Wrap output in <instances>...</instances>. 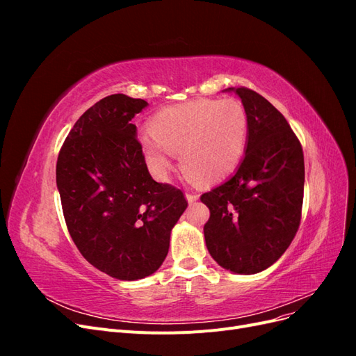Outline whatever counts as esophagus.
I'll list each match as a JSON object with an SVG mask.
<instances>
[{"label":"esophagus","instance_id":"esophagus-1","mask_svg":"<svg viewBox=\"0 0 356 356\" xmlns=\"http://www.w3.org/2000/svg\"><path fill=\"white\" fill-rule=\"evenodd\" d=\"M188 203H195L196 200H199V195H196V193H187L186 195Z\"/></svg>","mask_w":356,"mask_h":356}]
</instances>
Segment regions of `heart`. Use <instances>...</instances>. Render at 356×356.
Masks as SVG:
<instances>
[{"label": "heart", "mask_w": 356, "mask_h": 356, "mask_svg": "<svg viewBox=\"0 0 356 356\" xmlns=\"http://www.w3.org/2000/svg\"><path fill=\"white\" fill-rule=\"evenodd\" d=\"M148 129L149 134L139 138V148L157 177L170 170V154H179L181 168L190 178L215 182L239 165L248 115L238 99L202 98L160 110Z\"/></svg>", "instance_id": "heart-1"}]
</instances>
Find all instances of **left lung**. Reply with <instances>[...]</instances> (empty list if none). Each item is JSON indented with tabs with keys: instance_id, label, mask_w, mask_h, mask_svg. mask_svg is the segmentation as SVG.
<instances>
[{
	"instance_id": "8db88e82",
	"label": "left lung",
	"mask_w": 356,
	"mask_h": 356,
	"mask_svg": "<svg viewBox=\"0 0 356 356\" xmlns=\"http://www.w3.org/2000/svg\"><path fill=\"white\" fill-rule=\"evenodd\" d=\"M227 90L245 106L248 143L236 174L200 197L211 211L203 233L221 267L254 275L276 263L298 230L305 157L293 129L270 102L246 88Z\"/></svg>"
}]
</instances>
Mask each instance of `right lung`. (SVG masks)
<instances>
[{"instance_id":"add662e5","label":"right lung","mask_w":356,"mask_h":356,"mask_svg":"<svg viewBox=\"0 0 356 356\" xmlns=\"http://www.w3.org/2000/svg\"><path fill=\"white\" fill-rule=\"evenodd\" d=\"M148 104L110 95L70 131L56 163L63 217L81 255L120 281L153 275L169 251L170 230L187 208L182 191L156 182L132 118Z\"/></svg>"}]
</instances>
